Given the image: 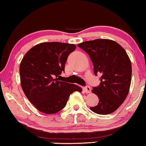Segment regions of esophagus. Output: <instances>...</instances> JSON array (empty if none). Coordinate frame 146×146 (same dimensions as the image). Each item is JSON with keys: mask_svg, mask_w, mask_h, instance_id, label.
I'll return each instance as SVG.
<instances>
[{"mask_svg": "<svg viewBox=\"0 0 146 146\" xmlns=\"http://www.w3.org/2000/svg\"><path fill=\"white\" fill-rule=\"evenodd\" d=\"M84 90L85 92H86V93H90L91 88H90V87L88 86H85L84 88Z\"/></svg>", "mask_w": 146, "mask_h": 146, "instance_id": "obj_1", "label": "esophagus"}]
</instances>
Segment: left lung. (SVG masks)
<instances>
[{
    "label": "left lung",
    "mask_w": 146,
    "mask_h": 146,
    "mask_svg": "<svg viewBox=\"0 0 146 146\" xmlns=\"http://www.w3.org/2000/svg\"><path fill=\"white\" fill-rule=\"evenodd\" d=\"M78 46L88 54L94 74L101 75L100 85L93 87L92 90L99 98V102L90 108L101 115L113 112L124 102L130 87L131 64L126 52L108 39L86 41Z\"/></svg>",
    "instance_id": "left-lung-1"
}]
</instances>
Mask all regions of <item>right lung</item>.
<instances>
[{"mask_svg":"<svg viewBox=\"0 0 146 146\" xmlns=\"http://www.w3.org/2000/svg\"><path fill=\"white\" fill-rule=\"evenodd\" d=\"M76 48L72 44L44 42L32 48L22 60L19 70L22 88L41 112H58L72 93L82 92L80 87L62 82L60 76L68 57Z\"/></svg>","mask_w":146,"mask_h":146,"instance_id":"right-lung-1","label":"right lung"}]
</instances>
